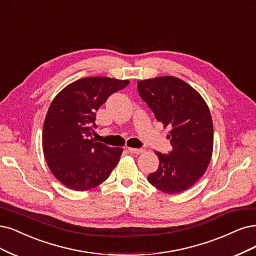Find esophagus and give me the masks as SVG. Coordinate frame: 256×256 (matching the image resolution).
<instances>
[{
	"label": "esophagus",
	"mask_w": 256,
	"mask_h": 256,
	"mask_svg": "<svg viewBox=\"0 0 256 256\" xmlns=\"http://www.w3.org/2000/svg\"><path fill=\"white\" fill-rule=\"evenodd\" d=\"M128 150L131 154H140L145 152L143 148H128Z\"/></svg>",
	"instance_id": "esophagus-1"
}]
</instances>
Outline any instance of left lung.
<instances>
[{"mask_svg":"<svg viewBox=\"0 0 256 256\" xmlns=\"http://www.w3.org/2000/svg\"><path fill=\"white\" fill-rule=\"evenodd\" d=\"M138 94L156 118L170 128L172 152H156L158 170L148 181L166 194L190 188L206 172L213 152V122L201 95L174 76L138 82Z\"/></svg>","mask_w":256,"mask_h":256,"instance_id":"1","label":"left lung"}]
</instances>
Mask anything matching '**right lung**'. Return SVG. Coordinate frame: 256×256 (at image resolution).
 Returning a JSON list of instances; mask_svg holds the SVG:
<instances>
[{
	"label": "right lung",
	"mask_w": 256,
	"mask_h": 256,
	"mask_svg": "<svg viewBox=\"0 0 256 256\" xmlns=\"http://www.w3.org/2000/svg\"><path fill=\"white\" fill-rule=\"evenodd\" d=\"M129 80L86 77L66 86L52 102L42 134L44 158L56 179L73 190H88L107 180L122 148L92 138L96 111Z\"/></svg>",
	"instance_id": "obj_1"
}]
</instances>
